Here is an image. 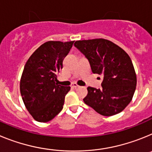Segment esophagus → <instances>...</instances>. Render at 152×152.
Wrapping results in <instances>:
<instances>
[{"instance_id":"1","label":"esophagus","mask_w":152,"mask_h":152,"mask_svg":"<svg viewBox=\"0 0 152 152\" xmlns=\"http://www.w3.org/2000/svg\"><path fill=\"white\" fill-rule=\"evenodd\" d=\"M79 86L77 85V84H76V83H73V84H72V88H78Z\"/></svg>"}]
</instances>
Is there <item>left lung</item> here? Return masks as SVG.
Segmentation results:
<instances>
[{
	"label": "left lung",
	"instance_id": "1",
	"mask_svg": "<svg viewBox=\"0 0 152 152\" xmlns=\"http://www.w3.org/2000/svg\"><path fill=\"white\" fill-rule=\"evenodd\" d=\"M74 45L88 58L93 73L103 77L100 89L88 87L84 103L103 116L122 112L131 102L137 83L129 55L105 39L78 40Z\"/></svg>",
	"mask_w": 152,
	"mask_h": 152
}]
</instances>
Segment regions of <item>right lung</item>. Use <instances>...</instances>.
<instances>
[{"label":"right lung","mask_w":152,"mask_h":152,"mask_svg":"<svg viewBox=\"0 0 152 152\" xmlns=\"http://www.w3.org/2000/svg\"><path fill=\"white\" fill-rule=\"evenodd\" d=\"M74 42H46L24 66L20 90L25 107L36 121H50L62 110L64 96L71 88L58 84L57 75Z\"/></svg>","instance_id":"1"}]
</instances>
